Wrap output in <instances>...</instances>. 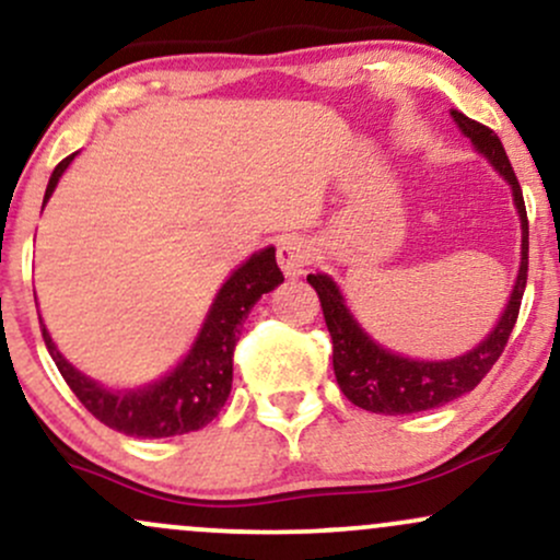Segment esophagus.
<instances>
[{
	"mask_svg": "<svg viewBox=\"0 0 560 560\" xmlns=\"http://www.w3.org/2000/svg\"><path fill=\"white\" fill-rule=\"evenodd\" d=\"M276 260H279L284 276H289V279H298V276L305 273L307 262H311V247H307V242L300 240V236H289V240L279 242Z\"/></svg>",
	"mask_w": 560,
	"mask_h": 560,
	"instance_id": "1",
	"label": "esophagus"
}]
</instances>
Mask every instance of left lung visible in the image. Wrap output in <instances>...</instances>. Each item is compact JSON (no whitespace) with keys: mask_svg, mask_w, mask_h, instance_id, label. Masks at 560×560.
I'll return each mask as SVG.
<instances>
[{"mask_svg":"<svg viewBox=\"0 0 560 560\" xmlns=\"http://www.w3.org/2000/svg\"><path fill=\"white\" fill-rule=\"evenodd\" d=\"M458 124L460 131L471 139L479 155L490 160V165L500 176L511 184L513 205L522 221V266H518L516 284H513L511 300H508L503 316L498 326L487 334L485 342H479L466 355L450 358V361H413L397 352L384 350L361 329L352 313L347 311L342 292L326 273H311L307 284L318 292L320 307H324L326 326H329L334 345V376H337L339 389L358 408L371 410V413L400 416V413H421V410L440 408V405L453 402L455 397L471 392L477 384L490 374V369L503 355L508 337L516 326L518 307L526 289V271H529V221H526L524 195L518 186L516 173L511 168L503 141L492 128L466 118L464 113H450Z\"/></svg>","mask_w":560,"mask_h":560,"instance_id":"8db88e82","label":"left lung"}]
</instances>
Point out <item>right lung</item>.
<instances>
[{"label": "right lung", "mask_w": 560, "mask_h": 560, "mask_svg": "<svg viewBox=\"0 0 560 560\" xmlns=\"http://www.w3.org/2000/svg\"><path fill=\"white\" fill-rule=\"evenodd\" d=\"M73 158L75 152L57 163L49 176L44 205L52 197L57 182L73 163ZM281 281H284V273L276 266L273 247L260 249L253 258L244 260L229 276L226 284L218 289L189 355L168 376L139 389L113 392L100 387L60 355L44 324L42 337L68 387L73 389L83 408L105 427L128 436H141V440L197 432L205 423L213 421L229 400L231 378H234V347L240 342L242 320L253 311L255 302Z\"/></svg>", "instance_id": "add662e5"}]
</instances>
